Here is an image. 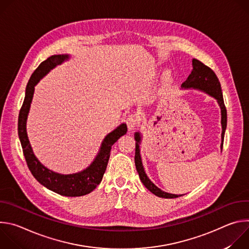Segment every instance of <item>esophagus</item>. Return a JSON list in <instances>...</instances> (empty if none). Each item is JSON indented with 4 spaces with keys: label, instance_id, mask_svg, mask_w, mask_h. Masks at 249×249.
Listing matches in <instances>:
<instances>
[{
    "label": "esophagus",
    "instance_id": "1",
    "mask_svg": "<svg viewBox=\"0 0 249 249\" xmlns=\"http://www.w3.org/2000/svg\"><path fill=\"white\" fill-rule=\"evenodd\" d=\"M138 121H139V116L137 114H131L127 117L126 119V123H127V127L128 129L131 131L133 129L136 128L137 124H138Z\"/></svg>",
    "mask_w": 249,
    "mask_h": 249
}]
</instances>
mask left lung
<instances>
[{
  "label": "left lung",
  "mask_w": 249,
  "mask_h": 249,
  "mask_svg": "<svg viewBox=\"0 0 249 249\" xmlns=\"http://www.w3.org/2000/svg\"><path fill=\"white\" fill-rule=\"evenodd\" d=\"M192 67L193 70L191 74L188 76L187 80L181 85V88L184 89H198L200 91H203L210 96L214 97L219 106L221 108V124H222V143H221V149L223 150V143H224V137H225V132L227 129V109L225 106L224 98H223V92H222V88L221 84L219 82V79L217 78L216 74L214 73V71L204 65L202 62H200L197 59L192 60ZM135 141H136V149H135V165L136 169L139 173V177L141 181L143 182L145 187L150 190L153 194H155L158 197L161 198H177L180 197L182 195H176V194H171L162 191L160 189L158 186H156L148 177V175L145 172L143 163H142V158L140 154V144L142 141V135L140 132H136L135 135Z\"/></svg>",
  "instance_id": "8db88e82"
}]
</instances>
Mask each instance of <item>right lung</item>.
Wrapping results in <instances>:
<instances>
[{
  "instance_id": "right-lung-1",
  "label": "right lung",
  "mask_w": 249,
  "mask_h": 249,
  "mask_svg": "<svg viewBox=\"0 0 249 249\" xmlns=\"http://www.w3.org/2000/svg\"><path fill=\"white\" fill-rule=\"evenodd\" d=\"M69 55H53L43 61L31 75L25 89V96L18 115V137L29 170L40 184L49 190L68 197L84 196L93 191L101 182L107 166L111 147L117 140L127 133V125L122 123L103 139L98 154L86 169L72 174L57 173L44 166L35 157L26 133V121L32 101L34 87L56 66L69 60Z\"/></svg>"
}]
</instances>
